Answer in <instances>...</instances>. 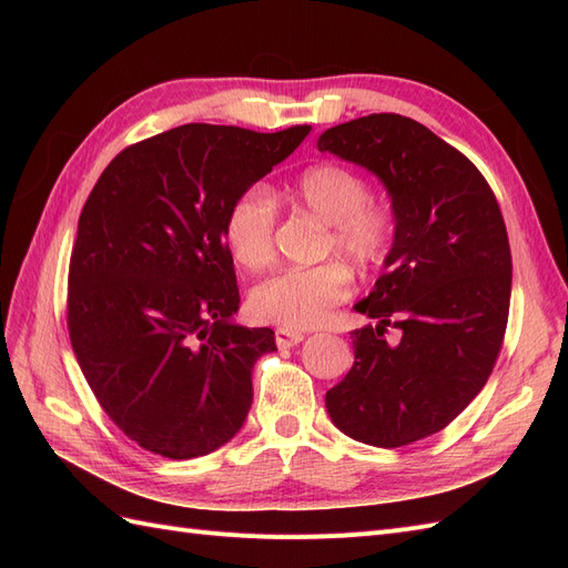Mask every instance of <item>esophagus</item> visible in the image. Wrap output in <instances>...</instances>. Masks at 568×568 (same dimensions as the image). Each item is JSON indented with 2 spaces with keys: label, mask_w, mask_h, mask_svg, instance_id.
Instances as JSON below:
<instances>
[{
  "label": "esophagus",
  "mask_w": 568,
  "mask_h": 568,
  "mask_svg": "<svg viewBox=\"0 0 568 568\" xmlns=\"http://www.w3.org/2000/svg\"><path fill=\"white\" fill-rule=\"evenodd\" d=\"M303 338H305V332L301 329H286V326L274 329V341H277L280 348H294Z\"/></svg>",
  "instance_id": "34e87169"
}]
</instances>
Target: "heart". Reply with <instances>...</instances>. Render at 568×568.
Masks as SVG:
<instances>
[{
	"instance_id": "obj_1",
	"label": "heart",
	"mask_w": 568,
	"mask_h": 568,
	"mask_svg": "<svg viewBox=\"0 0 568 568\" xmlns=\"http://www.w3.org/2000/svg\"><path fill=\"white\" fill-rule=\"evenodd\" d=\"M291 205L326 222L324 253H336L359 274L379 272L398 239V211L390 199L369 194V182L341 163H317L286 186ZM277 205L263 186L239 192L222 220V239L234 263L248 272L265 270L274 257ZM353 294L351 272L338 263L294 267L272 274L248 296L255 320L311 329Z\"/></svg>"
}]
</instances>
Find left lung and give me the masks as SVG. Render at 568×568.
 I'll return each instance as SVG.
<instances>
[{
  "label": "left lung",
  "mask_w": 568,
  "mask_h": 568,
  "mask_svg": "<svg viewBox=\"0 0 568 568\" xmlns=\"http://www.w3.org/2000/svg\"><path fill=\"white\" fill-rule=\"evenodd\" d=\"M317 146L379 175L400 225L355 305L379 324L351 332L355 363L324 403L343 434L403 448L448 426L488 382L509 317L507 227L480 170L417 120L372 113L329 128ZM388 325L402 332L393 347Z\"/></svg>",
  "instance_id": "obj_1"
}]
</instances>
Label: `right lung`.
I'll return each instance as SVG.
<instances>
[{
  "label": "right lung",
  "instance_id": "1",
  "mask_svg": "<svg viewBox=\"0 0 568 568\" xmlns=\"http://www.w3.org/2000/svg\"><path fill=\"white\" fill-rule=\"evenodd\" d=\"M311 130L180 125L120 151L84 201L68 336L101 409L140 448L192 459L242 428L251 369L277 346L267 326L230 322L239 286L222 220Z\"/></svg>",
  "mask_w": 568,
  "mask_h": 568
}]
</instances>
